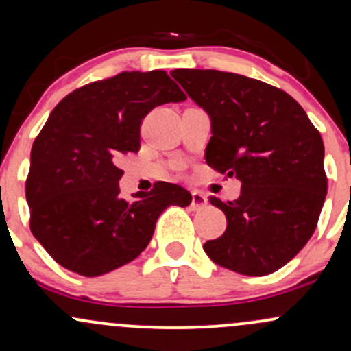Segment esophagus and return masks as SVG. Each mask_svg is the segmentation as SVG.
I'll return each mask as SVG.
<instances>
[{
    "mask_svg": "<svg viewBox=\"0 0 351 351\" xmlns=\"http://www.w3.org/2000/svg\"><path fill=\"white\" fill-rule=\"evenodd\" d=\"M206 204H208V198L206 196L203 195V193H199V191H193L191 193V209H203V208H206Z\"/></svg>",
    "mask_w": 351,
    "mask_h": 351,
    "instance_id": "obj_1",
    "label": "esophagus"
}]
</instances>
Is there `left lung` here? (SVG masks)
<instances>
[{"instance_id":"8db88e82","label":"left lung","mask_w":351,"mask_h":351,"mask_svg":"<svg viewBox=\"0 0 351 351\" xmlns=\"http://www.w3.org/2000/svg\"><path fill=\"white\" fill-rule=\"evenodd\" d=\"M171 75L211 119L206 163L241 181L237 199L209 198L228 226L204 252L243 276L276 272L308 243L327 196L320 134L295 99L257 79L213 69Z\"/></svg>"}]
</instances>
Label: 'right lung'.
<instances>
[{"mask_svg":"<svg viewBox=\"0 0 351 351\" xmlns=\"http://www.w3.org/2000/svg\"><path fill=\"white\" fill-rule=\"evenodd\" d=\"M184 99L165 71H134L75 88L56 106L26 180L31 232L56 263L86 277L122 267L150 243L163 209L191 203L189 191L167 181L134 201L119 188V162L140 150L145 115Z\"/></svg>","mask_w":351,"mask_h":351,"instance_id":"right-lung-1","label":"right lung"}]
</instances>
